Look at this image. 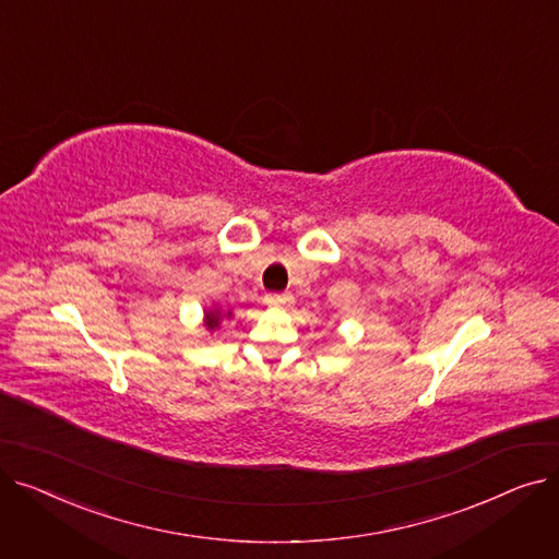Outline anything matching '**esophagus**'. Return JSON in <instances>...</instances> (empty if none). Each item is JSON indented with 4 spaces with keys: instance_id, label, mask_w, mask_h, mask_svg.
I'll return each mask as SVG.
<instances>
[{
    "instance_id": "34e87169",
    "label": "esophagus",
    "mask_w": 559,
    "mask_h": 559,
    "mask_svg": "<svg viewBox=\"0 0 559 559\" xmlns=\"http://www.w3.org/2000/svg\"><path fill=\"white\" fill-rule=\"evenodd\" d=\"M292 301H295V299H292V295H281V292H278V295L264 297V304H267V306H289Z\"/></svg>"
}]
</instances>
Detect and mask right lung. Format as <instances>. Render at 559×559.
<instances>
[{
	"label": "right lung",
	"instance_id": "1",
	"mask_svg": "<svg viewBox=\"0 0 559 559\" xmlns=\"http://www.w3.org/2000/svg\"><path fill=\"white\" fill-rule=\"evenodd\" d=\"M222 310L219 308H215V310H209L205 312V329L209 331H215V329H219V321H222ZM226 317H230V310L226 312Z\"/></svg>",
	"mask_w": 559,
	"mask_h": 559
}]
</instances>
